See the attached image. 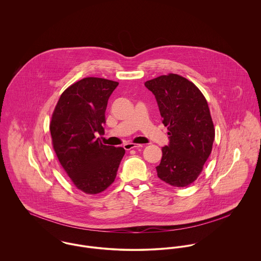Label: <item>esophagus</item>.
I'll return each instance as SVG.
<instances>
[{"instance_id":"esophagus-1","label":"esophagus","mask_w":261,"mask_h":261,"mask_svg":"<svg viewBox=\"0 0 261 261\" xmlns=\"http://www.w3.org/2000/svg\"><path fill=\"white\" fill-rule=\"evenodd\" d=\"M123 148L128 150L130 149H140V148H143V145H138V144H133V143H126L124 144Z\"/></svg>"}]
</instances>
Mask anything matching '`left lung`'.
Returning a JSON list of instances; mask_svg holds the SVG:
<instances>
[{"label": "left lung", "instance_id": "obj_1", "mask_svg": "<svg viewBox=\"0 0 261 261\" xmlns=\"http://www.w3.org/2000/svg\"><path fill=\"white\" fill-rule=\"evenodd\" d=\"M155 97L169 144L155 167L158 177L174 187L193 183L209 158L215 129L206 98L198 87L177 74L162 75L145 82Z\"/></svg>", "mask_w": 261, "mask_h": 261}]
</instances>
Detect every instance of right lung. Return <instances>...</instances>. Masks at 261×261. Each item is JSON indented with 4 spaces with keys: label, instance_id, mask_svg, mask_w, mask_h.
Wrapping results in <instances>:
<instances>
[{
    "label": "right lung",
    "instance_id": "obj_1",
    "mask_svg": "<svg viewBox=\"0 0 261 261\" xmlns=\"http://www.w3.org/2000/svg\"><path fill=\"white\" fill-rule=\"evenodd\" d=\"M118 82L86 77L69 86L54 110L50 133L56 155L76 188L97 194L111 186L124 149L102 145L106 110Z\"/></svg>",
    "mask_w": 261,
    "mask_h": 261
}]
</instances>
